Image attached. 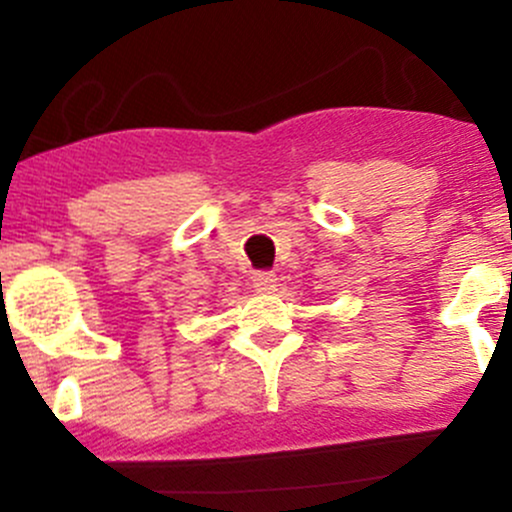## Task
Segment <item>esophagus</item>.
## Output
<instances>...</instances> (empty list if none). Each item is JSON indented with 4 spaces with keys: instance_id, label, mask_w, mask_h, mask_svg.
<instances>
[{
    "instance_id": "obj_1",
    "label": "esophagus",
    "mask_w": 512,
    "mask_h": 512,
    "mask_svg": "<svg viewBox=\"0 0 512 512\" xmlns=\"http://www.w3.org/2000/svg\"><path fill=\"white\" fill-rule=\"evenodd\" d=\"M252 289L257 293H272L276 291V276L272 272H257L252 276Z\"/></svg>"
}]
</instances>
